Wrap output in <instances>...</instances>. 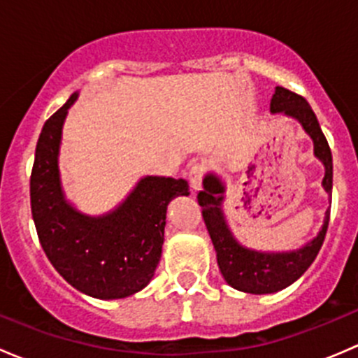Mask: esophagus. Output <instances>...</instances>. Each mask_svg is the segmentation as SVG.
<instances>
[{
  "label": "esophagus",
  "mask_w": 358,
  "mask_h": 358,
  "mask_svg": "<svg viewBox=\"0 0 358 358\" xmlns=\"http://www.w3.org/2000/svg\"><path fill=\"white\" fill-rule=\"evenodd\" d=\"M204 164H196L192 166L189 173V182H190V189L192 192H199L202 187V176H204Z\"/></svg>",
  "instance_id": "1"
}]
</instances>
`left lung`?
Masks as SVG:
<instances>
[{"mask_svg":"<svg viewBox=\"0 0 358 358\" xmlns=\"http://www.w3.org/2000/svg\"><path fill=\"white\" fill-rule=\"evenodd\" d=\"M270 114H280L294 119L313 143V156L324 166L322 189L333 194V156L319 121L303 96L277 86L270 100ZM197 201L202 208V218L208 227L213 248L216 251L220 272L230 287L249 294H272L286 289L308 270L319 255L329 225V209H326L322 227L317 236L303 246L287 251H262L248 248L232 232L225 215L227 183L216 171L206 173Z\"/></svg>","mask_w":358,"mask_h":358,"instance_id":"obj_1","label":"left lung"}]
</instances>
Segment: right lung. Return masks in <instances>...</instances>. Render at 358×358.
<instances>
[{"instance_id":"obj_1","label":"right lung","mask_w":358,"mask_h":358,"mask_svg":"<svg viewBox=\"0 0 358 358\" xmlns=\"http://www.w3.org/2000/svg\"><path fill=\"white\" fill-rule=\"evenodd\" d=\"M79 92L45 122L31 175V209L39 243L57 272L96 299H121L152 280L164 244L166 209L189 196L183 178L145 175L102 215L81 211L67 197L60 173L64 122Z\"/></svg>"}]
</instances>
